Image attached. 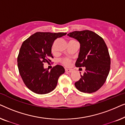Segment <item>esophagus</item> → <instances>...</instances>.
Segmentation results:
<instances>
[{
  "label": "esophagus",
  "instance_id": "1",
  "mask_svg": "<svg viewBox=\"0 0 125 125\" xmlns=\"http://www.w3.org/2000/svg\"><path fill=\"white\" fill-rule=\"evenodd\" d=\"M72 71V69H65V72H71Z\"/></svg>",
  "mask_w": 125,
  "mask_h": 125
}]
</instances>
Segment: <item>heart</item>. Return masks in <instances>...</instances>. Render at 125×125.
<instances>
[{
    "instance_id": "heart-1",
    "label": "heart",
    "mask_w": 125,
    "mask_h": 125,
    "mask_svg": "<svg viewBox=\"0 0 125 125\" xmlns=\"http://www.w3.org/2000/svg\"><path fill=\"white\" fill-rule=\"evenodd\" d=\"M51 51H52V52H54V46H52V48H51ZM60 61L62 63L63 65H64L65 66H69L70 65H71L72 61V60L71 58L69 57H64V58H62L60 60Z\"/></svg>"
}]
</instances>
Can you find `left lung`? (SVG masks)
I'll return each mask as SVG.
<instances>
[{
	"label": "left lung",
	"instance_id": "left-lung-1",
	"mask_svg": "<svg viewBox=\"0 0 125 125\" xmlns=\"http://www.w3.org/2000/svg\"><path fill=\"white\" fill-rule=\"evenodd\" d=\"M68 36L79 42L80 50L77 67H85V72L74 83L79 91L92 93L101 88L110 69V57L104 39L89 30L74 31Z\"/></svg>",
	"mask_w": 125,
	"mask_h": 125
}]
</instances>
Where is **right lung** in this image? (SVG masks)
Wrapping results in <instances>:
<instances>
[{"mask_svg":"<svg viewBox=\"0 0 125 125\" xmlns=\"http://www.w3.org/2000/svg\"><path fill=\"white\" fill-rule=\"evenodd\" d=\"M66 33L38 32L24 41L18 56L19 72L29 89L39 94L50 93L57 86L64 67L57 65L50 71L44 69V62L53 58L51 48L54 41Z\"/></svg>","mask_w":125,"mask_h":125,"instance_id":"1","label":"right lung"}]
</instances>
